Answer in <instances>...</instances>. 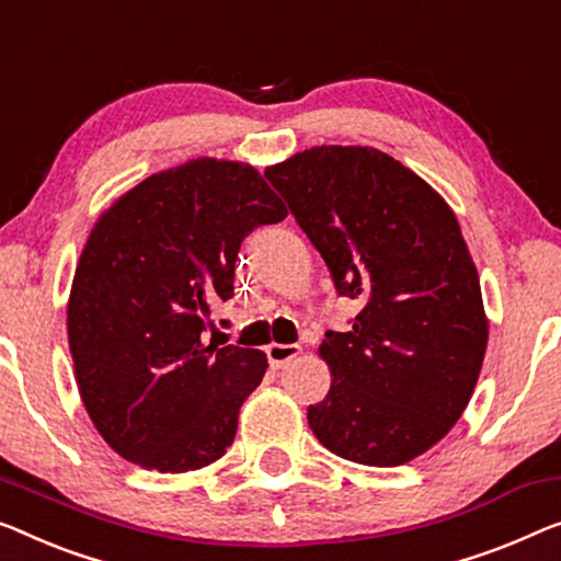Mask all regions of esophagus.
Segmentation results:
<instances>
[{"mask_svg":"<svg viewBox=\"0 0 561 561\" xmlns=\"http://www.w3.org/2000/svg\"><path fill=\"white\" fill-rule=\"evenodd\" d=\"M299 353H302L299 345H277V342H272V345L266 347V360H270L274 370H279V367H284L289 360H295Z\"/></svg>","mask_w":561,"mask_h":561,"instance_id":"34e87169","label":"esophagus"}]
</instances>
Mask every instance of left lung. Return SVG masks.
<instances>
[{"mask_svg":"<svg viewBox=\"0 0 561 561\" xmlns=\"http://www.w3.org/2000/svg\"><path fill=\"white\" fill-rule=\"evenodd\" d=\"M332 274L363 299L320 345L332 386L307 408L334 456L413 461L454 428L489 342L479 272L456 214L421 175L367 146H317L264 171Z\"/></svg>","mask_w":561,"mask_h":561,"instance_id":"8db88e82","label":"left lung"}]
</instances>
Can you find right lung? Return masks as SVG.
<instances>
[{
    "label": "right lung",
    "mask_w": 561,
    "mask_h": 561,
    "mask_svg": "<svg viewBox=\"0 0 561 561\" xmlns=\"http://www.w3.org/2000/svg\"><path fill=\"white\" fill-rule=\"evenodd\" d=\"M287 216L256 169L196 158L100 216L75 270L67 340L90 421L125 461L196 471L227 454L266 355L214 342L241 241Z\"/></svg>",
    "instance_id": "right-lung-1"
}]
</instances>
